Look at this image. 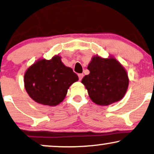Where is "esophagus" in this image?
Wrapping results in <instances>:
<instances>
[{"mask_svg":"<svg viewBox=\"0 0 154 154\" xmlns=\"http://www.w3.org/2000/svg\"><path fill=\"white\" fill-rule=\"evenodd\" d=\"M79 80L80 81H81V79H83V73H79Z\"/></svg>","mask_w":154,"mask_h":154,"instance_id":"1","label":"esophagus"}]
</instances>
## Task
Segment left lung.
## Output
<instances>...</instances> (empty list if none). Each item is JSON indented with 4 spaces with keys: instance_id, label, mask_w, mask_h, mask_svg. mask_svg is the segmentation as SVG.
<instances>
[{
    "instance_id": "obj_1",
    "label": "left lung",
    "mask_w": 154,
    "mask_h": 154,
    "mask_svg": "<svg viewBox=\"0 0 154 154\" xmlns=\"http://www.w3.org/2000/svg\"><path fill=\"white\" fill-rule=\"evenodd\" d=\"M90 71L81 83L88 90L89 97L97 105H109L120 100L128 88L127 71L115 58L96 56L88 66Z\"/></svg>"
}]
</instances>
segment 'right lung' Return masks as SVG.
Wrapping results in <instances>:
<instances>
[{"label":"right lung","mask_w":154,"mask_h":154,"mask_svg":"<svg viewBox=\"0 0 154 154\" xmlns=\"http://www.w3.org/2000/svg\"><path fill=\"white\" fill-rule=\"evenodd\" d=\"M79 77L71 68L61 62V57L38 60L26 71L25 88L29 97L45 105L55 106L61 103L71 84Z\"/></svg>","instance_id":"right-lung-1"}]
</instances>
